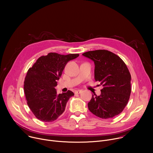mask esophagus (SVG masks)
Instances as JSON below:
<instances>
[{
    "label": "esophagus",
    "instance_id": "34e87169",
    "mask_svg": "<svg viewBox=\"0 0 153 153\" xmlns=\"http://www.w3.org/2000/svg\"><path fill=\"white\" fill-rule=\"evenodd\" d=\"M82 93V90H77L75 91V94H80Z\"/></svg>",
    "mask_w": 153,
    "mask_h": 153
}]
</instances>
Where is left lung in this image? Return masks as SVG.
<instances>
[{"label":"left lung","mask_w":153,"mask_h":153,"mask_svg":"<svg viewBox=\"0 0 153 153\" xmlns=\"http://www.w3.org/2000/svg\"><path fill=\"white\" fill-rule=\"evenodd\" d=\"M82 55L94 62L95 80L103 86L100 96H92L88 103L89 110L105 119L119 114L127 105L131 91V77L126 64L108 50L90 51Z\"/></svg>","instance_id":"1"}]
</instances>
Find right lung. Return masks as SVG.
I'll list each match as a JSON object with an SVG mask.
<instances>
[{
    "mask_svg": "<svg viewBox=\"0 0 153 153\" xmlns=\"http://www.w3.org/2000/svg\"><path fill=\"white\" fill-rule=\"evenodd\" d=\"M79 56L50 53L40 57L29 68L24 92L29 108L39 120L53 122L64 112L68 100L74 94L70 90L58 94L55 87L66 64Z\"/></svg>",
    "mask_w": 153,
    "mask_h": 153,
    "instance_id": "add662e5",
    "label": "right lung"
}]
</instances>
